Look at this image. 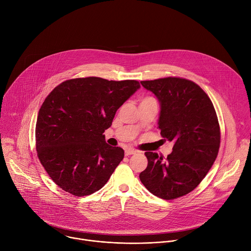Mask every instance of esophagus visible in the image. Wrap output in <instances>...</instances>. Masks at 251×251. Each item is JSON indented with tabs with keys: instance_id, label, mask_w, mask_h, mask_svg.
<instances>
[{
	"instance_id": "34e87169",
	"label": "esophagus",
	"mask_w": 251,
	"mask_h": 251,
	"mask_svg": "<svg viewBox=\"0 0 251 251\" xmlns=\"http://www.w3.org/2000/svg\"><path fill=\"white\" fill-rule=\"evenodd\" d=\"M136 153H137V151H135V150H132V149H127V150H125V155H126V156L134 155V154H136Z\"/></svg>"
}]
</instances>
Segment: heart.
I'll return each mask as SVG.
<instances>
[{
	"label": "heart",
	"instance_id": "obj_1",
	"mask_svg": "<svg viewBox=\"0 0 251 251\" xmlns=\"http://www.w3.org/2000/svg\"><path fill=\"white\" fill-rule=\"evenodd\" d=\"M148 98H151V97H147V98H145V99H148Z\"/></svg>",
	"mask_w": 251,
	"mask_h": 251
}]
</instances>
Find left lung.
Returning a JSON list of instances; mask_svg holds the SVG:
<instances>
[{"label": "left lung", "instance_id": "obj_1", "mask_svg": "<svg viewBox=\"0 0 251 251\" xmlns=\"http://www.w3.org/2000/svg\"><path fill=\"white\" fill-rule=\"evenodd\" d=\"M141 84L158 98V128L174 147L166 160L146 152L148 166L139 177L158 198L183 197L199 186L217 159L221 131L216 110L206 93L191 80L166 77Z\"/></svg>", "mask_w": 251, "mask_h": 251}]
</instances>
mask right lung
<instances>
[{
	"instance_id": "add662e5",
	"label": "right lung",
	"mask_w": 251,
	"mask_h": 251,
	"mask_svg": "<svg viewBox=\"0 0 251 251\" xmlns=\"http://www.w3.org/2000/svg\"><path fill=\"white\" fill-rule=\"evenodd\" d=\"M139 88L136 80L85 77L66 80L48 95L35 125V145L42 165L59 188L82 197L108 182L124 150L107 144L103 133Z\"/></svg>"
}]
</instances>
